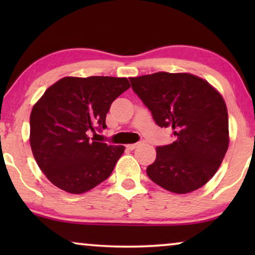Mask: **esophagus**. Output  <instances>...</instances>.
<instances>
[{"label":"esophagus","mask_w":255,"mask_h":255,"mask_svg":"<svg viewBox=\"0 0 255 255\" xmlns=\"http://www.w3.org/2000/svg\"><path fill=\"white\" fill-rule=\"evenodd\" d=\"M140 144H141V142H135V144H128V145L127 146V147H128V149H134L135 147H138V146L140 145Z\"/></svg>","instance_id":"34e87169"}]
</instances>
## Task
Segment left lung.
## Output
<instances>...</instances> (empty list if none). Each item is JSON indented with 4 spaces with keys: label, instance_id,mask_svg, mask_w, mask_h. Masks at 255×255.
I'll return each instance as SVG.
<instances>
[{
    "label": "left lung",
    "instance_id": "8db88e82",
    "mask_svg": "<svg viewBox=\"0 0 255 255\" xmlns=\"http://www.w3.org/2000/svg\"><path fill=\"white\" fill-rule=\"evenodd\" d=\"M132 89L160 128H172L175 141L156 147L146 173L175 194L203 187L229 147V117L221 94L188 73L159 72L130 79Z\"/></svg>",
    "mask_w": 255,
    "mask_h": 255
}]
</instances>
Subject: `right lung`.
Listing matches in <instances>:
<instances>
[{
    "label": "right lung",
    "instance_id": "1",
    "mask_svg": "<svg viewBox=\"0 0 255 255\" xmlns=\"http://www.w3.org/2000/svg\"><path fill=\"white\" fill-rule=\"evenodd\" d=\"M128 88L127 78L67 76L34 104L30 116L31 149L55 187L82 194L110 176L125 147L96 141L95 137L107 128L111 103Z\"/></svg>",
    "mask_w": 255,
    "mask_h": 255
}]
</instances>
